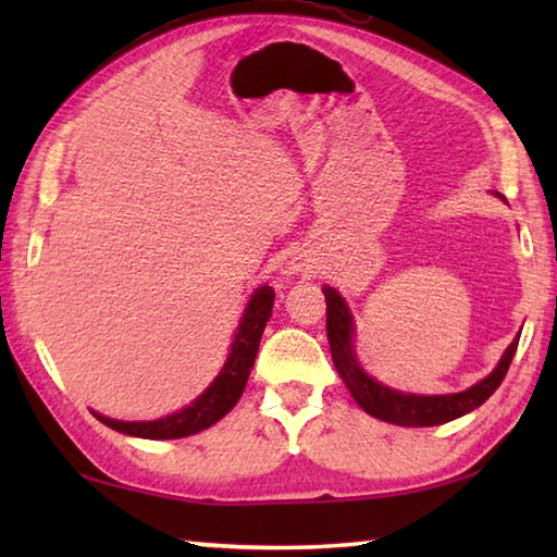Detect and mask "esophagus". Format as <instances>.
<instances>
[{"instance_id":"obj_1","label":"esophagus","mask_w":557,"mask_h":557,"mask_svg":"<svg viewBox=\"0 0 557 557\" xmlns=\"http://www.w3.org/2000/svg\"><path fill=\"white\" fill-rule=\"evenodd\" d=\"M309 263H311V260H309V258H306V256H294V258H292V263H289V265H292V270H297V272H306V270H309V268H311Z\"/></svg>"}]
</instances>
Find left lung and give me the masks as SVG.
Segmentation results:
<instances>
[{"instance_id": "1", "label": "left lung", "mask_w": 557, "mask_h": 557, "mask_svg": "<svg viewBox=\"0 0 557 557\" xmlns=\"http://www.w3.org/2000/svg\"><path fill=\"white\" fill-rule=\"evenodd\" d=\"M323 294L327 301L325 327H327L330 354H333L339 377L345 381L351 397L357 399V405L366 413H371V417L395 423V425H409V429L441 425V423L465 417L469 411H474L495 393V389L500 387L519 345V339H515L503 354L498 369H495L488 377H483V381L476 383L474 387L465 389V393L431 395V397L405 395V393H397V389L381 385L377 381H373L371 375H366L361 371V366L357 363V359H354V351H351L354 323H351L347 304L333 287H325Z\"/></svg>"}]
</instances>
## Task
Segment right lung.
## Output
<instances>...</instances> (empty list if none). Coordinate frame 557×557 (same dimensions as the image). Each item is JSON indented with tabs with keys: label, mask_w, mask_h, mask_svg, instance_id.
<instances>
[{
	"label": "right lung",
	"mask_w": 557,
	"mask_h": 557,
	"mask_svg": "<svg viewBox=\"0 0 557 557\" xmlns=\"http://www.w3.org/2000/svg\"><path fill=\"white\" fill-rule=\"evenodd\" d=\"M272 301H275V289L272 287H260L253 294L239 323V330H236L227 363H224L220 375L191 407L158 421H114L102 417L98 411H92V417L102 421L104 425H110L114 431L136 437H148V441H174V437H186L210 429V425L218 423L224 413L232 411V407L239 401L244 393L248 373H251L258 354L260 335H263L265 323L270 321Z\"/></svg>",
	"instance_id": "right-lung-1"
}]
</instances>
